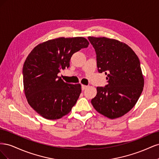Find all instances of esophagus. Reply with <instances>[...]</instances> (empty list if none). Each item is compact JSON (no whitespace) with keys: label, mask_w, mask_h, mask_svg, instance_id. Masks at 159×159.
I'll return each mask as SVG.
<instances>
[{"label":"esophagus","mask_w":159,"mask_h":159,"mask_svg":"<svg viewBox=\"0 0 159 159\" xmlns=\"http://www.w3.org/2000/svg\"><path fill=\"white\" fill-rule=\"evenodd\" d=\"M88 88L87 85H81V89L82 90H85L86 88Z\"/></svg>","instance_id":"1"}]
</instances>
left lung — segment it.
I'll return each mask as SVG.
<instances>
[{"label":"left lung","mask_w":159,"mask_h":159,"mask_svg":"<svg viewBox=\"0 0 159 159\" xmlns=\"http://www.w3.org/2000/svg\"><path fill=\"white\" fill-rule=\"evenodd\" d=\"M97 56L99 73L107 75L108 84L97 88L91 103L98 112L109 119L128 113L140 97L144 78L140 61L128 45L105 37L89 36Z\"/></svg>","instance_id":"obj_1"}]
</instances>
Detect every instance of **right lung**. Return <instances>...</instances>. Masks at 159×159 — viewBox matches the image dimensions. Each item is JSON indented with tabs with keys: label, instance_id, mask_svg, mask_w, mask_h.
<instances>
[{
	"label": "right lung",
	"instance_id": "right-lung-1",
	"mask_svg": "<svg viewBox=\"0 0 159 159\" xmlns=\"http://www.w3.org/2000/svg\"><path fill=\"white\" fill-rule=\"evenodd\" d=\"M83 37H61L36 46L23 66L24 90L28 103L45 119L55 120L68 114L81 92V85L66 83L57 76L70 67L75 52L87 48Z\"/></svg>",
	"mask_w": 159,
	"mask_h": 159
}]
</instances>
